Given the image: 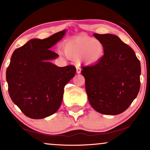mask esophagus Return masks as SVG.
<instances>
[{
  "mask_svg": "<svg viewBox=\"0 0 150 150\" xmlns=\"http://www.w3.org/2000/svg\"><path fill=\"white\" fill-rule=\"evenodd\" d=\"M76 73L77 74L81 73V68L79 66H77V65H76Z\"/></svg>",
  "mask_w": 150,
  "mask_h": 150,
  "instance_id": "34e87169",
  "label": "esophagus"
}]
</instances>
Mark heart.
<instances>
[{
	"instance_id": "1",
	"label": "heart",
	"mask_w": 150,
	"mask_h": 150,
	"mask_svg": "<svg viewBox=\"0 0 150 150\" xmlns=\"http://www.w3.org/2000/svg\"><path fill=\"white\" fill-rule=\"evenodd\" d=\"M65 56L72 60H79L87 65H95L104 56L105 47L100 40L87 36H78L63 44Z\"/></svg>"
}]
</instances>
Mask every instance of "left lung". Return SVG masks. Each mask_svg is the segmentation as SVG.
<instances>
[{
	"mask_svg": "<svg viewBox=\"0 0 150 150\" xmlns=\"http://www.w3.org/2000/svg\"><path fill=\"white\" fill-rule=\"evenodd\" d=\"M105 47L99 63L82 67L89 104L97 112L117 115L128 108L140 87V61L134 51L111 34H94Z\"/></svg>",
	"mask_w": 150,
	"mask_h": 150,
	"instance_id": "1",
	"label": "left lung"
}]
</instances>
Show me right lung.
Wrapping results in <instances>:
<instances>
[{"instance_id": "1", "label": "right lung", "mask_w": 150, "mask_h": 150, "mask_svg": "<svg viewBox=\"0 0 150 150\" xmlns=\"http://www.w3.org/2000/svg\"><path fill=\"white\" fill-rule=\"evenodd\" d=\"M63 30L44 39H30L15 49L6 71L8 92L22 112L33 119L56 113L65 85L75 76L73 65L58 67L50 61L58 57L51 51L65 34Z\"/></svg>"}]
</instances>
